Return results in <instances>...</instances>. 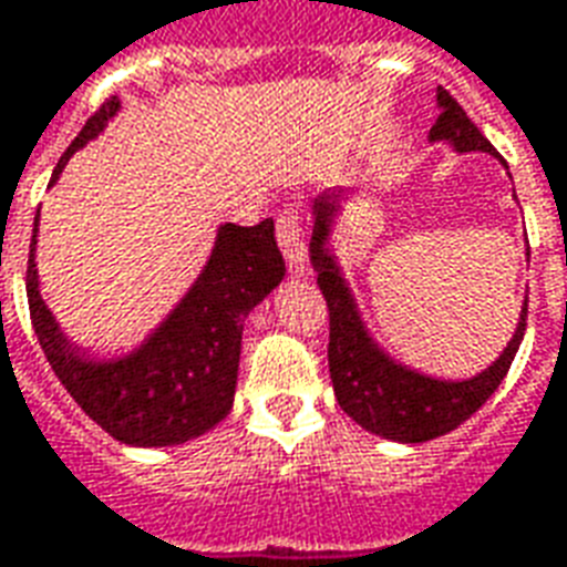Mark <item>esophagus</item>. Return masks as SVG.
Wrapping results in <instances>:
<instances>
[{
    "instance_id": "1",
    "label": "esophagus",
    "mask_w": 567,
    "mask_h": 567,
    "mask_svg": "<svg viewBox=\"0 0 567 567\" xmlns=\"http://www.w3.org/2000/svg\"><path fill=\"white\" fill-rule=\"evenodd\" d=\"M278 244L284 250L289 271H305L308 266V254H305V233H301V220L296 210H284L278 217Z\"/></svg>"
}]
</instances>
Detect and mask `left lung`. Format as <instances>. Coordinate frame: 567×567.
Segmentation results:
<instances>
[{
    "mask_svg": "<svg viewBox=\"0 0 567 567\" xmlns=\"http://www.w3.org/2000/svg\"><path fill=\"white\" fill-rule=\"evenodd\" d=\"M437 109L441 114L435 126L429 130V142L450 144L456 153L481 151L498 156L493 144L483 138V132L471 123L468 114L444 86H437ZM311 214V266L329 305V374H332L334 399L341 404V411L371 435L399 441V444H423L458 429L471 414L481 411L511 369L519 341L526 334L528 296L523 299L514 338L507 341L493 365L477 371L474 378L462 380L423 374L392 359L374 341V334L369 332V326L359 313L353 289L347 284L332 247L334 223L341 220V198L334 193L317 196Z\"/></svg>",
    "mask_w": 567,
    "mask_h": 567,
    "instance_id": "left-lung-1",
    "label": "left lung"
}]
</instances>
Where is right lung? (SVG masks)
Listing matches in <instances>:
<instances>
[{
    "label": "right lung",
    "mask_w": 567,
    "mask_h": 567,
    "mask_svg": "<svg viewBox=\"0 0 567 567\" xmlns=\"http://www.w3.org/2000/svg\"><path fill=\"white\" fill-rule=\"evenodd\" d=\"M120 111L111 96L86 120L56 163L51 187L65 163L109 126ZM39 214L32 226L27 299L32 329L69 395L93 423L132 447H175L205 435L233 411L244 317L278 287L287 266L275 241V220L256 226L223 223L193 287L142 344L120 357H96L74 344L44 305L35 268Z\"/></svg>",
    "instance_id": "obj_1"
}]
</instances>
